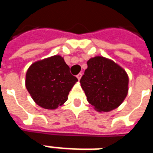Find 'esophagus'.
<instances>
[{"label": "esophagus", "mask_w": 153, "mask_h": 153, "mask_svg": "<svg viewBox=\"0 0 153 153\" xmlns=\"http://www.w3.org/2000/svg\"><path fill=\"white\" fill-rule=\"evenodd\" d=\"M77 78H78V79H79V80H80V79H81V78H82V74L81 73H79V74H77Z\"/></svg>", "instance_id": "1"}]
</instances>
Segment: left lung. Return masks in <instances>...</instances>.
<instances>
[{
  "instance_id": "left-lung-1",
  "label": "left lung",
  "mask_w": 153,
  "mask_h": 153,
  "mask_svg": "<svg viewBox=\"0 0 153 153\" xmlns=\"http://www.w3.org/2000/svg\"><path fill=\"white\" fill-rule=\"evenodd\" d=\"M80 83L87 101L98 112L114 110L124 102L128 91V76L113 60L95 56L87 61Z\"/></svg>"
}]
</instances>
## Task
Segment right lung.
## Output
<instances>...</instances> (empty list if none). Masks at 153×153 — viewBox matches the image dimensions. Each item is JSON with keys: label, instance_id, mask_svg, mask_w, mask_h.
Returning a JSON list of instances; mask_svg holds the SVG:
<instances>
[{"label": "right lung", "instance_id": "1", "mask_svg": "<svg viewBox=\"0 0 153 153\" xmlns=\"http://www.w3.org/2000/svg\"><path fill=\"white\" fill-rule=\"evenodd\" d=\"M77 82L64 59L58 55L33 62L25 77V86L33 101L46 109L64 104Z\"/></svg>", "mask_w": 153, "mask_h": 153}]
</instances>
